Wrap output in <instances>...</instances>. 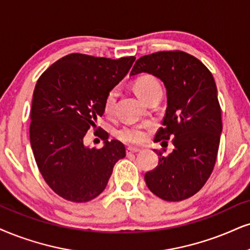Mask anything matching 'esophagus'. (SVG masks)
I'll use <instances>...</instances> for the list:
<instances>
[{
  "mask_svg": "<svg viewBox=\"0 0 250 250\" xmlns=\"http://www.w3.org/2000/svg\"><path fill=\"white\" fill-rule=\"evenodd\" d=\"M140 150V148H138V147H127V148H126V153L127 154H130V153H137V152H139Z\"/></svg>",
  "mask_w": 250,
  "mask_h": 250,
  "instance_id": "esophagus-1",
  "label": "esophagus"
}]
</instances>
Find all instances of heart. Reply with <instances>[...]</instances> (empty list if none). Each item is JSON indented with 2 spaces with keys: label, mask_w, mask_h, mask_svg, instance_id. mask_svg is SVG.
I'll use <instances>...</instances> for the list:
<instances>
[{
  "label": "heart",
  "mask_w": 250,
  "mask_h": 250,
  "mask_svg": "<svg viewBox=\"0 0 250 250\" xmlns=\"http://www.w3.org/2000/svg\"><path fill=\"white\" fill-rule=\"evenodd\" d=\"M160 87H161V85H160L158 80L148 75L140 76V78L135 80L134 82V90L141 100H144L145 96H147V95H148L150 91H153L154 89ZM116 89H112V90H110L106 94L105 100H104L103 103V110L106 115L112 113L116 103ZM118 138L120 140H123L124 143L127 144H141L145 139H146V132H145L144 128L141 127H124L123 130H120L118 132Z\"/></svg>",
  "instance_id": "heart-1"
}]
</instances>
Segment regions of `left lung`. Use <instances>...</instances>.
Here are the masks:
<instances>
[{"label": "left lung", "instance_id": "1", "mask_svg": "<svg viewBox=\"0 0 250 250\" xmlns=\"http://www.w3.org/2000/svg\"><path fill=\"white\" fill-rule=\"evenodd\" d=\"M147 73L161 80L167 90V110L155 143L174 150L154 152L159 165L146 172L147 187L163 200L180 202L204 187L214 168L223 132L217 85L210 70L181 51L158 52L137 60L130 75Z\"/></svg>", "mask_w": 250, "mask_h": 250}]
</instances>
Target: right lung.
I'll return each mask as SVG.
<instances>
[{
    "label": "right lung",
    "mask_w": 250,
    "mask_h": 250,
    "mask_svg": "<svg viewBox=\"0 0 250 250\" xmlns=\"http://www.w3.org/2000/svg\"><path fill=\"white\" fill-rule=\"evenodd\" d=\"M134 60L73 53L54 62L37 81L31 147L46 183L69 202L84 203L101 195L116 162L125 158L124 145L107 140L106 132L101 149L85 146L84 135L96 128L106 94L125 78Z\"/></svg>",
    "instance_id": "obj_1"
}]
</instances>
